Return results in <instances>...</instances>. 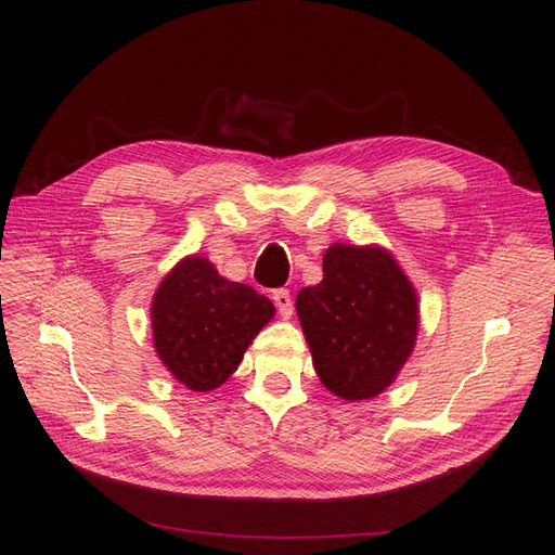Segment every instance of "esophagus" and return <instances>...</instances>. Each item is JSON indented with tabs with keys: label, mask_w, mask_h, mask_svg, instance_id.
Here are the masks:
<instances>
[{
	"label": "esophagus",
	"mask_w": 555,
	"mask_h": 555,
	"mask_svg": "<svg viewBox=\"0 0 555 555\" xmlns=\"http://www.w3.org/2000/svg\"><path fill=\"white\" fill-rule=\"evenodd\" d=\"M272 299H274V304H276V309H279V313H281V318L288 320V318L293 315V297H291V293L283 291V288H281V291H274Z\"/></svg>",
	"instance_id": "1"
}]
</instances>
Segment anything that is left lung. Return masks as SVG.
Segmentation results:
<instances>
[{"mask_svg": "<svg viewBox=\"0 0 555 555\" xmlns=\"http://www.w3.org/2000/svg\"><path fill=\"white\" fill-rule=\"evenodd\" d=\"M295 307L320 383L346 401L378 397L417 341V293L383 246L332 244Z\"/></svg>", "mask_w": 555, "mask_h": 555, "instance_id": "obj_1", "label": "left lung"}]
</instances>
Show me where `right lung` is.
I'll list each match as a JSON object with an SVG mask.
<instances>
[{"label": "right lung", "mask_w": 555, "mask_h": 555, "mask_svg": "<svg viewBox=\"0 0 555 555\" xmlns=\"http://www.w3.org/2000/svg\"><path fill=\"white\" fill-rule=\"evenodd\" d=\"M274 304L251 285L223 279L203 256L177 262L152 299L154 348L193 391L221 387L237 371Z\"/></svg>", "instance_id": "add662e5"}]
</instances>
